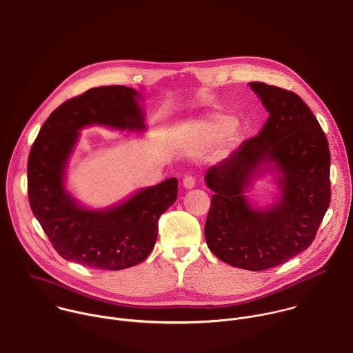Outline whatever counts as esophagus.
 Returning <instances> with one entry per match:
<instances>
[{
	"instance_id": "34e87169",
	"label": "esophagus",
	"mask_w": 353,
	"mask_h": 353,
	"mask_svg": "<svg viewBox=\"0 0 353 353\" xmlns=\"http://www.w3.org/2000/svg\"><path fill=\"white\" fill-rule=\"evenodd\" d=\"M183 188L185 189H192V188H194V183H196V181H194V178L192 176V175H186L185 178H183Z\"/></svg>"
}]
</instances>
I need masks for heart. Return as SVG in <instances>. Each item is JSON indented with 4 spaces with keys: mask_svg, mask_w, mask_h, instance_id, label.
<instances>
[{
    "mask_svg": "<svg viewBox=\"0 0 353 353\" xmlns=\"http://www.w3.org/2000/svg\"><path fill=\"white\" fill-rule=\"evenodd\" d=\"M233 124V120L230 117H225V116H215L212 117L203 128L201 135L205 141H215L218 138H221ZM237 139V131L236 130H230L228 137H226V142L228 143H234Z\"/></svg>",
    "mask_w": 353,
    "mask_h": 353,
    "instance_id": "obj_1",
    "label": "heart"
}]
</instances>
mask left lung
<instances>
[{"label": "left lung", "instance_id": "1", "mask_svg": "<svg viewBox=\"0 0 353 353\" xmlns=\"http://www.w3.org/2000/svg\"><path fill=\"white\" fill-rule=\"evenodd\" d=\"M269 112L262 131L212 165L205 182L214 192L204 234L221 261L247 270L281 265L305 251L330 205V150L324 131L292 91L250 83ZM274 162L282 199L254 210L242 193L257 167Z\"/></svg>", "mask_w": 353, "mask_h": 353}]
</instances>
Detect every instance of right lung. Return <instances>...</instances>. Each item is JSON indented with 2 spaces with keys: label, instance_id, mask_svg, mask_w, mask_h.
I'll use <instances>...</instances> for the list:
<instances>
[{
  "label": "right lung",
  "instance_id": "add662e5",
  "mask_svg": "<svg viewBox=\"0 0 353 353\" xmlns=\"http://www.w3.org/2000/svg\"><path fill=\"white\" fill-rule=\"evenodd\" d=\"M139 94L124 85L98 87L63 102L41 127L29 154L32 211L57 252L83 266L120 270L146 259L156 244L159 219L178 197V179L142 189L106 211L77 207L63 186L65 165L79 130L101 124L143 130Z\"/></svg>",
  "mask_w": 353,
  "mask_h": 353
}]
</instances>
